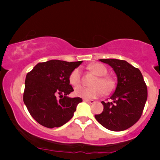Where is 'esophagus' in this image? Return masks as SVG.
<instances>
[{
    "instance_id": "34e87169",
    "label": "esophagus",
    "mask_w": 160,
    "mask_h": 160,
    "mask_svg": "<svg viewBox=\"0 0 160 160\" xmlns=\"http://www.w3.org/2000/svg\"><path fill=\"white\" fill-rule=\"evenodd\" d=\"M84 100V102H88V103H89V104H93V103H95V100H87V99H84L83 100Z\"/></svg>"
}]
</instances>
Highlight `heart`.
Instances as JSON below:
<instances>
[{
  "label": "heart",
  "instance_id": "b5f03b06",
  "mask_svg": "<svg viewBox=\"0 0 160 160\" xmlns=\"http://www.w3.org/2000/svg\"><path fill=\"white\" fill-rule=\"evenodd\" d=\"M87 69L94 75L97 76L93 80L92 85L93 87H86L78 86L82 82L81 72L78 68H75L70 73L68 81L73 87H77L74 90V95L84 99H94L101 96L102 94L110 95L117 88V81L111 75H108V70L101 63H92Z\"/></svg>",
  "mask_w": 160,
  "mask_h": 160
}]
</instances>
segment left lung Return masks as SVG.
Here are the masks:
<instances>
[{
	"mask_svg": "<svg viewBox=\"0 0 160 160\" xmlns=\"http://www.w3.org/2000/svg\"><path fill=\"white\" fill-rule=\"evenodd\" d=\"M108 64L117 76L116 90L108 101H102L103 111L95 115L99 123L108 130L122 131L141 118L147 100V87L141 72L125 60L100 59Z\"/></svg>",
	"mask_w": 160,
	"mask_h": 160,
	"instance_id": "left-lung-1",
	"label": "left lung"
}]
</instances>
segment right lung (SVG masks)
I'll list each match as a JSON object with an SVG mask.
<instances>
[{
  "instance_id": "right-lung-1",
  "label": "right lung",
  "mask_w": 160,
  "mask_h": 160,
  "mask_svg": "<svg viewBox=\"0 0 160 160\" xmlns=\"http://www.w3.org/2000/svg\"><path fill=\"white\" fill-rule=\"evenodd\" d=\"M82 62L49 60L38 63L28 73L23 101L38 123L48 128H59L73 117L82 99L68 97L73 91L68 77Z\"/></svg>"
}]
</instances>
